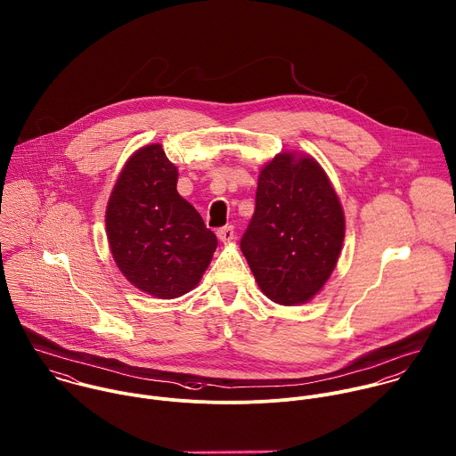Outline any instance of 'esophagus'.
<instances>
[{
  "label": "esophagus",
  "instance_id": "1",
  "mask_svg": "<svg viewBox=\"0 0 456 456\" xmlns=\"http://www.w3.org/2000/svg\"><path fill=\"white\" fill-rule=\"evenodd\" d=\"M216 236H218V240L224 241V243H225V241H232L234 236H236V231H234L232 225H227V227L218 229V231H216Z\"/></svg>",
  "mask_w": 456,
  "mask_h": 456
}]
</instances>
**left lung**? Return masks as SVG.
I'll list each match as a JSON object with an SVG mask.
<instances>
[{
	"mask_svg": "<svg viewBox=\"0 0 456 456\" xmlns=\"http://www.w3.org/2000/svg\"><path fill=\"white\" fill-rule=\"evenodd\" d=\"M345 215L323 168L277 154L259 174L256 209L240 247L273 302L298 305L327 282L341 254Z\"/></svg>",
	"mask_w": 456,
	"mask_h": 456,
	"instance_id": "1",
	"label": "left lung"
}]
</instances>
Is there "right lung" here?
<instances>
[{
    "instance_id": "1",
    "label": "right lung",
    "mask_w": 456,
    "mask_h": 456,
    "mask_svg": "<svg viewBox=\"0 0 456 456\" xmlns=\"http://www.w3.org/2000/svg\"><path fill=\"white\" fill-rule=\"evenodd\" d=\"M175 184L177 168L161 145H147L122 168L106 209L117 266L156 298H177L193 289L218 243Z\"/></svg>"
}]
</instances>
